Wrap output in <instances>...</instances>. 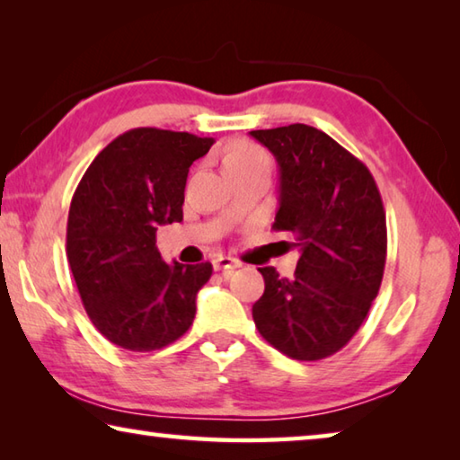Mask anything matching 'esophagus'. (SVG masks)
<instances>
[{"label":"esophagus","mask_w":460,"mask_h":460,"mask_svg":"<svg viewBox=\"0 0 460 460\" xmlns=\"http://www.w3.org/2000/svg\"><path fill=\"white\" fill-rule=\"evenodd\" d=\"M213 268L217 271H231V270L239 268V261L229 258V255H217V258L213 260Z\"/></svg>","instance_id":"obj_1"}]
</instances>
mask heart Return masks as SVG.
<instances>
[{
  "mask_svg": "<svg viewBox=\"0 0 460 460\" xmlns=\"http://www.w3.org/2000/svg\"><path fill=\"white\" fill-rule=\"evenodd\" d=\"M227 162H266L268 164V155H266V152L260 150L258 146L239 144L227 154L225 164H227Z\"/></svg>",
  "mask_w": 460,
  "mask_h": 460,
  "instance_id": "1",
  "label": "heart"
}]
</instances>
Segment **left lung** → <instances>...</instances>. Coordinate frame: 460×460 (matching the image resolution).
I'll list each match as a JSON object with an SVG mask.
<instances>
[{
  "label": "left lung",
  "instance_id": "obj_1",
  "mask_svg": "<svg viewBox=\"0 0 460 460\" xmlns=\"http://www.w3.org/2000/svg\"><path fill=\"white\" fill-rule=\"evenodd\" d=\"M276 155L274 229L296 237L294 278L260 268L266 282L252 313L263 339L298 361L331 357L359 331L379 292L387 255L385 211L361 160L324 131L292 123L249 131Z\"/></svg>",
  "mask_w": 460,
  "mask_h": 460
}]
</instances>
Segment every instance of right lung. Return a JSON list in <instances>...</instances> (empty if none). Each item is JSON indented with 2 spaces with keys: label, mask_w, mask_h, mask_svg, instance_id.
Instances as JSON below:
<instances>
[{
  "label": "right lung",
  "mask_w": 460,
  "mask_h": 460,
  "mask_svg": "<svg viewBox=\"0 0 460 460\" xmlns=\"http://www.w3.org/2000/svg\"><path fill=\"white\" fill-rule=\"evenodd\" d=\"M213 137L129 129L97 154L73 194L66 258L91 323L113 345L155 351L181 339L213 266L166 263L160 225L182 221L189 168Z\"/></svg>",
  "instance_id": "obj_1"
}]
</instances>
